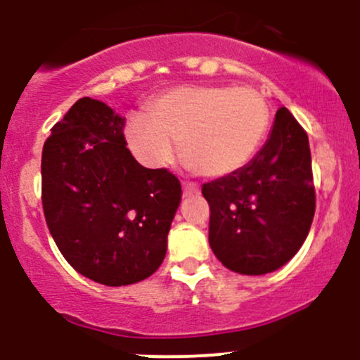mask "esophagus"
I'll return each instance as SVG.
<instances>
[{
    "instance_id": "esophagus-1",
    "label": "esophagus",
    "mask_w": 360,
    "mask_h": 360,
    "mask_svg": "<svg viewBox=\"0 0 360 360\" xmlns=\"http://www.w3.org/2000/svg\"><path fill=\"white\" fill-rule=\"evenodd\" d=\"M199 187L192 181H184V195H192V194H198Z\"/></svg>"
}]
</instances>
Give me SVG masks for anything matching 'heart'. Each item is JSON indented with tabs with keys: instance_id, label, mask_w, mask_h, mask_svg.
<instances>
[{
	"instance_id": "1",
	"label": "heart",
	"mask_w": 360,
	"mask_h": 360,
	"mask_svg": "<svg viewBox=\"0 0 360 360\" xmlns=\"http://www.w3.org/2000/svg\"><path fill=\"white\" fill-rule=\"evenodd\" d=\"M148 115L131 113L124 138L150 168L169 165L181 145L188 168L220 179L243 168L264 141L269 106L252 87L181 85L148 103Z\"/></svg>"
}]
</instances>
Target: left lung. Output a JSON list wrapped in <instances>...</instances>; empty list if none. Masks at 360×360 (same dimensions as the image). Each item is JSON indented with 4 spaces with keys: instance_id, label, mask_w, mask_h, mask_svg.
Instances as JSON below:
<instances>
[{
    "instance_id": "8db88e82",
    "label": "left lung",
    "mask_w": 360,
    "mask_h": 360,
    "mask_svg": "<svg viewBox=\"0 0 360 360\" xmlns=\"http://www.w3.org/2000/svg\"><path fill=\"white\" fill-rule=\"evenodd\" d=\"M201 192L215 257L240 275L276 271L302 247L315 215L308 134L282 106L255 158Z\"/></svg>"
}]
</instances>
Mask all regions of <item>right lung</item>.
<instances>
[{"label": "right lung", "instance_id": "right-lung-1", "mask_svg": "<svg viewBox=\"0 0 360 360\" xmlns=\"http://www.w3.org/2000/svg\"><path fill=\"white\" fill-rule=\"evenodd\" d=\"M124 117L82 98L41 152V202L56 245L85 278L120 287L158 271L181 201L168 169L143 168L124 140Z\"/></svg>", "mask_w": 360, "mask_h": 360}]
</instances>
